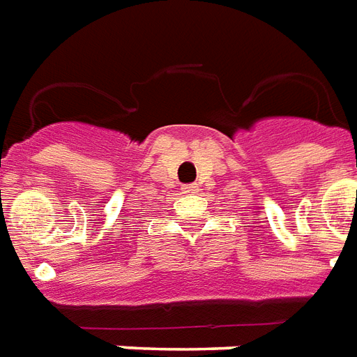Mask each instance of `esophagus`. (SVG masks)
<instances>
[{"label":"esophagus","instance_id":"esophagus-1","mask_svg":"<svg viewBox=\"0 0 357 357\" xmlns=\"http://www.w3.org/2000/svg\"><path fill=\"white\" fill-rule=\"evenodd\" d=\"M184 194H194V192L199 190L198 184H186V186H183Z\"/></svg>","mask_w":357,"mask_h":357}]
</instances>
